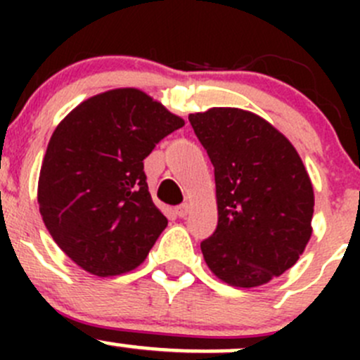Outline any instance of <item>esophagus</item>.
<instances>
[{
	"label": "esophagus",
	"instance_id": "34e87169",
	"mask_svg": "<svg viewBox=\"0 0 360 360\" xmlns=\"http://www.w3.org/2000/svg\"><path fill=\"white\" fill-rule=\"evenodd\" d=\"M176 212H177V216H179V217H186L188 212H190V205H188V203H183V205L177 207Z\"/></svg>",
	"mask_w": 360,
	"mask_h": 360
}]
</instances>
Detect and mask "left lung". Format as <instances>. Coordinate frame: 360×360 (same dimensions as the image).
I'll return each instance as SVG.
<instances>
[{"label": "left lung", "instance_id": "1", "mask_svg": "<svg viewBox=\"0 0 360 360\" xmlns=\"http://www.w3.org/2000/svg\"><path fill=\"white\" fill-rule=\"evenodd\" d=\"M214 165L217 226L202 242L207 266L256 288L292 266L311 237L314 188L294 146L261 116L212 108L188 116Z\"/></svg>", "mask_w": 360, "mask_h": 360}]
</instances>
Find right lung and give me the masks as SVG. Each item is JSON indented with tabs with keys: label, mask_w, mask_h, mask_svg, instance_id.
Instances as JSON below:
<instances>
[{
	"label": "right lung",
	"mask_w": 360,
	"mask_h": 360,
	"mask_svg": "<svg viewBox=\"0 0 360 360\" xmlns=\"http://www.w3.org/2000/svg\"><path fill=\"white\" fill-rule=\"evenodd\" d=\"M184 120L137 89L83 101L50 137L38 183L43 223L97 277L134 270L167 226L143 160Z\"/></svg>",
	"instance_id": "right-lung-1"
}]
</instances>
